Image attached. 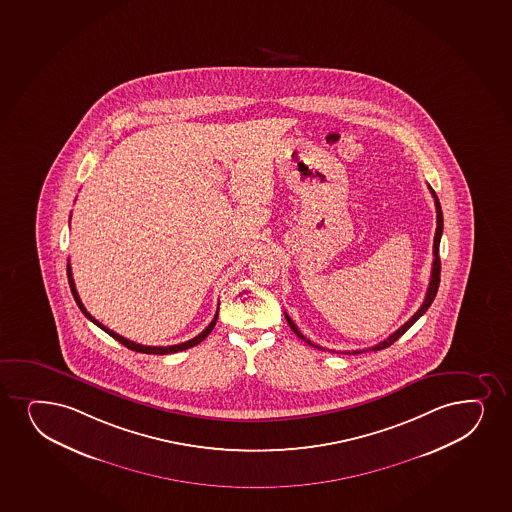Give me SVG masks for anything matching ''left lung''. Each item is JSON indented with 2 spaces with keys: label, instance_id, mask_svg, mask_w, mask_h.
I'll return each mask as SVG.
<instances>
[{
  "label": "left lung",
  "instance_id": "obj_1",
  "mask_svg": "<svg viewBox=\"0 0 512 512\" xmlns=\"http://www.w3.org/2000/svg\"><path fill=\"white\" fill-rule=\"evenodd\" d=\"M430 192H432L433 200H435V211H437V229H435V238H433V264H432V276H430V283H428V289H427V295H425V300H423V303H421V307L418 308V312L411 317V319L406 322V324L401 325L399 329H397L394 334H391V336L387 337L385 341H382V343L375 344V346H372L370 351H379V349L387 348V346H391V344L396 343L397 339L399 337L403 336L404 332L408 331L409 327L411 325L415 324L416 320L420 319L421 315L423 313L427 312L428 308H430V305H432V301L435 300V295H437V289H439L440 284V257H439V247H440V238H442V229H444V217H442V209H440V202L439 199H437V195H435V192H433L432 188H430ZM284 317H286V320H288L289 327H291V331L295 332L296 336L300 337L301 341H305V343L310 344L312 348H320L319 344L312 343L310 339H307V337L303 336L301 334L300 329L296 327L295 322L291 320V317H289L288 313L284 312ZM368 349H356V351H353L355 355H358V353H363V351H368Z\"/></svg>",
  "mask_w": 512,
  "mask_h": 512
}]
</instances>
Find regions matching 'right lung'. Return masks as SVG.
Returning <instances> with one entry per match:
<instances>
[{
  "label": "right lung",
  "instance_id": "right-lung-1",
  "mask_svg": "<svg viewBox=\"0 0 512 512\" xmlns=\"http://www.w3.org/2000/svg\"><path fill=\"white\" fill-rule=\"evenodd\" d=\"M67 274L68 284H70V289H72L73 298H75V301H77V305H79V308L80 310H82V313H84L85 317L91 320V322H94V324H96L97 327H101V329H103L104 332H108L109 336L115 337L118 343L123 344V346H127V348L132 349V351H139V353H147V355H169V353H178V351H183V349L193 348V346H197V344L202 343L205 337L211 334L212 329H214V325H216L217 322L219 308H217L216 315H214V319H212L211 324L207 325L204 331L200 332L199 336L193 337V339H190V341H185V343L180 344H173V346H144V344L133 343V341H130V339H127V337L120 336V334H116L115 331H111V329H108L106 325H103L101 324V322H99V320L94 319L91 313L85 310L84 303H82V300H80L79 293H77V288H75V283H73L72 267H70V260H68L67 264Z\"/></svg>",
  "mask_w": 512,
  "mask_h": 512
}]
</instances>
